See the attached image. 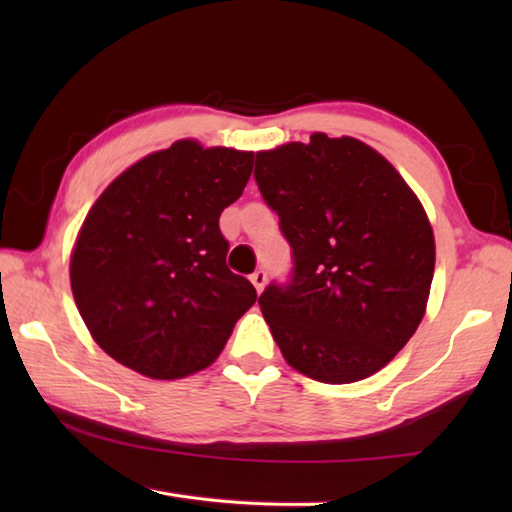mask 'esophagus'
Instances as JSON below:
<instances>
[{
	"label": "esophagus",
	"mask_w": 512,
	"mask_h": 512,
	"mask_svg": "<svg viewBox=\"0 0 512 512\" xmlns=\"http://www.w3.org/2000/svg\"><path fill=\"white\" fill-rule=\"evenodd\" d=\"M250 282H253V287L257 289V293H262L264 284H266V271H262V268H259V271H255L253 275H250Z\"/></svg>",
	"instance_id": "34e87169"
}]
</instances>
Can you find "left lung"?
Masks as SVG:
<instances>
[{
    "mask_svg": "<svg viewBox=\"0 0 512 512\" xmlns=\"http://www.w3.org/2000/svg\"><path fill=\"white\" fill-rule=\"evenodd\" d=\"M255 180L293 257L259 296L284 359L325 384L370 377L427 307L436 244L418 196L368 144L325 133L259 151Z\"/></svg>",
    "mask_w": 512,
    "mask_h": 512,
    "instance_id": "left-lung-1",
    "label": "left lung"
}]
</instances>
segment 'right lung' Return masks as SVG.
I'll return each mask as SVG.
<instances>
[{
  "label": "right lung",
  "mask_w": 512,
  "mask_h": 512,
  "mask_svg": "<svg viewBox=\"0 0 512 512\" xmlns=\"http://www.w3.org/2000/svg\"><path fill=\"white\" fill-rule=\"evenodd\" d=\"M255 153L180 140L112 180L76 239L69 280L99 348L151 379L219 357L257 291L225 266L219 216L244 192Z\"/></svg>",
  "instance_id": "1"
}]
</instances>
